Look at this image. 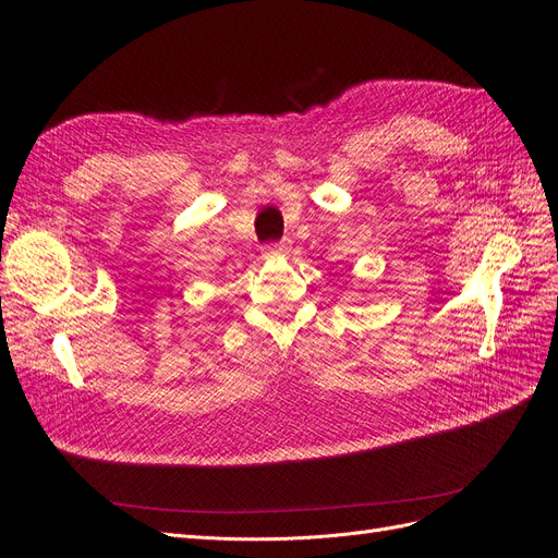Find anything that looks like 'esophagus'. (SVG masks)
<instances>
[{
  "mask_svg": "<svg viewBox=\"0 0 558 558\" xmlns=\"http://www.w3.org/2000/svg\"><path fill=\"white\" fill-rule=\"evenodd\" d=\"M290 252L288 241H278V243H268L264 245V257H284Z\"/></svg>",
  "mask_w": 558,
  "mask_h": 558,
  "instance_id": "esophagus-1",
  "label": "esophagus"
}]
</instances>
